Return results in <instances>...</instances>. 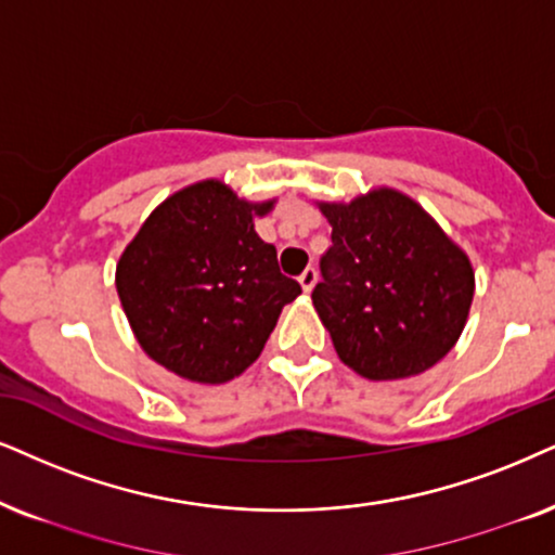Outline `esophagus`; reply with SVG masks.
I'll return each instance as SVG.
<instances>
[{"label":"esophagus","instance_id":"obj_1","mask_svg":"<svg viewBox=\"0 0 555 555\" xmlns=\"http://www.w3.org/2000/svg\"><path fill=\"white\" fill-rule=\"evenodd\" d=\"M314 282H318V269H314V266H307V269L301 271V276H299L301 289H305V292H312Z\"/></svg>","mask_w":555,"mask_h":555}]
</instances>
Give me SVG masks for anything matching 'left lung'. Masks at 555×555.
Listing matches in <instances>:
<instances>
[{"instance_id": "obj_1", "label": "left lung", "mask_w": 555, "mask_h": 555, "mask_svg": "<svg viewBox=\"0 0 555 555\" xmlns=\"http://www.w3.org/2000/svg\"><path fill=\"white\" fill-rule=\"evenodd\" d=\"M320 209L333 245L320 258L312 301L340 361L374 382L435 366L459 340L474 299L464 250L395 189Z\"/></svg>"}]
</instances>
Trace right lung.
<instances>
[{
  "label": "right lung",
  "mask_w": 555,
  "mask_h": 555,
  "mask_svg": "<svg viewBox=\"0 0 555 555\" xmlns=\"http://www.w3.org/2000/svg\"><path fill=\"white\" fill-rule=\"evenodd\" d=\"M271 205L202 181L145 220L117 263V294L153 361L189 382L222 384L261 356L284 305L301 294L254 228Z\"/></svg>",
  "instance_id": "1"
}]
</instances>
